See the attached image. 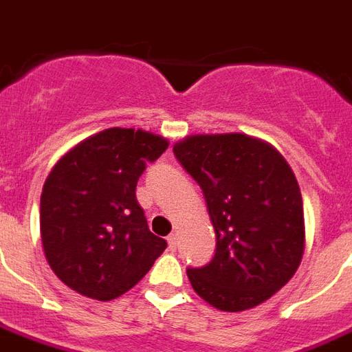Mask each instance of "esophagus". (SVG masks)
Here are the masks:
<instances>
[{"label": "esophagus", "mask_w": 352, "mask_h": 352, "mask_svg": "<svg viewBox=\"0 0 352 352\" xmlns=\"http://www.w3.org/2000/svg\"><path fill=\"white\" fill-rule=\"evenodd\" d=\"M168 245H170L171 251H177V245H179V238H177L175 232L168 236Z\"/></svg>", "instance_id": "34e87169"}]
</instances>
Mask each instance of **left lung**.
Returning a JSON list of instances; mask_svg holds the SVG:
<instances>
[{"label":"left lung","mask_w":352,"mask_h":352,"mask_svg":"<svg viewBox=\"0 0 352 352\" xmlns=\"http://www.w3.org/2000/svg\"><path fill=\"white\" fill-rule=\"evenodd\" d=\"M173 153L203 190L218 240L210 264L186 272L192 288L223 312L258 307L294 277L305 253L294 170L272 144L241 133L192 134Z\"/></svg>","instance_id":"left-lung-1"}]
</instances>
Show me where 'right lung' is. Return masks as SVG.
Segmentation results:
<instances>
[{
  "instance_id": "right-lung-1",
  "label": "right lung",
  "mask_w": 352,
  "mask_h": 352,
  "mask_svg": "<svg viewBox=\"0 0 352 352\" xmlns=\"http://www.w3.org/2000/svg\"><path fill=\"white\" fill-rule=\"evenodd\" d=\"M170 142L149 131L112 127L58 158L40 197L47 264L77 294L111 301L138 284L166 249L136 201L147 162Z\"/></svg>"
}]
</instances>
